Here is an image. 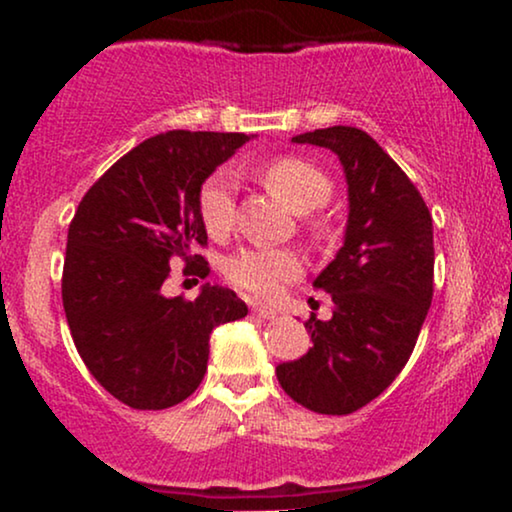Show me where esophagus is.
<instances>
[{
	"mask_svg": "<svg viewBox=\"0 0 512 512\" xmlns=\"http://www.w3.org/2000/svg\"><path fill=\"white\" fill-rule=\"evenodd\" d=\"M252 313H255L257 317H262V320H274L276 315V310H272V308H264V305H252Z\"/></svg>",
	"mask_w": 512,
	"mask_h": 512,
	"instance_id": "obj_1",
	"label": "esophagus"
}]
</instances>
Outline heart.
<instances>
[{
    "label": "heart",
    "instance_id": "obj_1",
    "mask_svg": "<svg viewBox=\"0 0 512 512\" xmlns=\"http://www.w3.org/2000/svg\"><path fill=\"white\" fill-rule=\"evenodd\" d=\"M257 173L264 185L298 214L320 209L332 197L330 175L305 158L276 156L272 161H264ZM197 214L211 238L221 240L233 231L236 202H233V178L226 170H219L202 182L197 195ZM310 228L315 236L327 233L325 221L320 219L310 221ZM301 274L303 257L289 248H245L226 262V279L236 289L262 301L279 296L281 289Z\"/></svg>",
    "mask_w": 512,
    "mask_h": 512
}]
</instances>
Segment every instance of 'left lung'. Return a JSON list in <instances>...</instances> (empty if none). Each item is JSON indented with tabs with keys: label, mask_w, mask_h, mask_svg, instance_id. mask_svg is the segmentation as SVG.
Masks as SVG:
<instances>
[{
	"label": "left lung",
	"mask_w": 512,
	"mask_h": 512,
	"mask_svg": "<svg viewBox=\"0 0 512 512\" xmlns=\"http://www.w3.org/2000/svg\"><path fill=\"white\" fill-rule=\"evenodd\" d=\"M293 142L339 156L349 223L342 250L313 284L332 296V320H305L313 346L279 363L276 378L305 409L342 416L390 387L414 351L433 298V219L414 182L363 129H315Z\"/></svg>",
	"instance_id": "left-lung-1"
}]
</instances>
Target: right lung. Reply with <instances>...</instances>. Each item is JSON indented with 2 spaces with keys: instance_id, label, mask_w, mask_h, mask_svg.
Returning a JSON list of instances; mask_svg holds the SVG:
<instances>
[{
  "instance_id": "add662e5",
  "label": "right lung",
  "mask_w": 512,
  "mask_h": 512,
  "mask_svg": "<svg viewBox=\"0 0 512 512\" xmlns=\"http://www.w3.org/2000/svg\"><path fill=\"white\" fill-rule=\"evenodd\" d=\"M250 142L240 132L156 134L91 185L69 223L62 303L76 351L105 390L132 409H168L207 373L209 337L248 315L231 289L204 284L195 301L163 296L170 262L209 274L197 214L202 182Z\"/></svg>"
}]
</instances>
